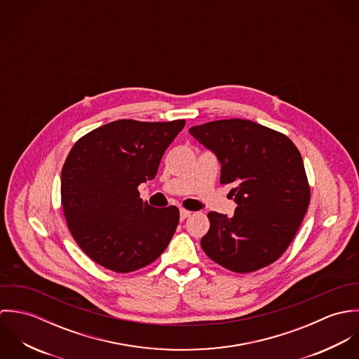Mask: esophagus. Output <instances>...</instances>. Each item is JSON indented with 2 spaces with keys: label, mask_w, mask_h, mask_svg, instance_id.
Here are the masks:
<instances>
[{
  "label": "esophagus",
  "mask_w": 359,
  "mask_h": 359,
  "mask_svg": "<svg viewBox=\"0 0 359 359\" xmlns=\"http://www.w3.org/2000/svg\"><path fill=\"white\" fill-rule=\"evenodd\" d=\"M191 214H192V211L185 210V208H181V211H180V218H181V221H184V219H187L188 217H191Z\"/></svg>",
  "instance_id": "1"
}]
</instances>
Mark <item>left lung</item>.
<instances>
[{
    "label": "left lung",
    "mask_w": 359,
    "mask_h": 359,
    "mask_svg": "<svg viewBox=\"0 0 359 359\" xmlns=\"http://www.w3.org/2000/svg\"><path fill=\"white\" fill-rule=\"evenodd\" d=\"M189 133L221 161L222 185L238 207L232 218L207 214L205 255L221 266L255 272L282 256L307 212L311 189L303 157L282 133L250 120H215Z\"/></svg>",
    "instance_id": "left-lung-1"
}]
</instances>
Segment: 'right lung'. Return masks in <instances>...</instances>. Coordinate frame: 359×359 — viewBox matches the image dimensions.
Returning a JSON list of instances; mask_svg holds the SVG:
<instances>
[{
    "label": "right lung",
    "mask_w": 359,
    "mask_h": 359,
    "mask_svg": "<svg viewBox=\"0 0 359 359\" xmlns=\"http://www.w3.org/2000/svg\"><path fill=\"white\" fill-rule=\"evenodd\" d=\"M184 126V118L117 120L83 135L67 154L60 175L67 228L80 249L106 269L137 271L168 246L180 210L148 205L138 185L154 178Z\"/></svg>",
    "instance_id": "right-lung-1"
}]
</instances>
